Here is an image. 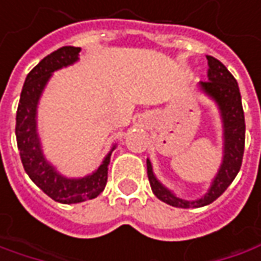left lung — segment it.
<instances>
[{
  "mask_svg": "<svg viewBox=\"0 0 261 261\" xmlns=\"http://www.w3.org/2000/svg\"><path fill=\"white\" fill-rule=\"evenodd\" d=\"M209 63V80L201 82V89L213 97L221 109L222 119H223V139H225V154L221 169L216 178L212 182L209 193L204 197L188 201L174 196L168 188H165L153 175L152 164L147 161V176L152 187L153 194L159 200L174 206V207H203L206 204L213 203L216 198L225 193V190L231 186L233 178L237 176L241 164H243L244 144H245V119H244L243 103H241V95L240 87L233 75L223 64L207 55Z\"/></svg>",
  "mask_w": 261,
  "mask_h": 261,
  "instance_id": "1",
  "label": "left lung"
}]
</instances>
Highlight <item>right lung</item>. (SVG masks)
Returning <instances> with one entry per match:
<instances>
[{
	"label": "right lung",
	"mask_w": 261,
	"mask_h": 261,
	"mask_svg": "<svg viewBox=\"0 0 261 261\" xmlns=\"http://www.w3.org/2000/svg\"><path fill=\"white\" fill-rule=\"evenodd\" d=\"M80 48L63 46L46 55L30 73L28 74L18 102L16 117V137L20 150V159L26 174L38 187L58 203H80L89 198L97 197L108 181V165L111 153L105 158L96 172L79 179L61 176L54 166L46 162L40 150L39 139L36 133V107L40 93L48 83L51 74L75 63L79 60Z\"/></svg>",
	"instance_id": "1"
}]
</instances>
